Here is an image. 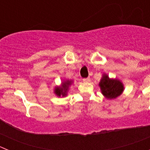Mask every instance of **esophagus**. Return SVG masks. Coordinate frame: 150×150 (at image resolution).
Instances as JSON below:
<instances>
[{"mask_svg": "<svg viewBox=\"0 0 150 150\" xmlns=\"http://www.w3.org/2000/svg\"><path fill=\"white\" fill-rule=\"evenodd\" d=\"M83 81L84 82V83H88V82H90V78L89 77L84 78V79H83Z\"/></svg>", "mask_w": 150, "mask_h": 150, "instance_id": "1", "label": "esophagus"}]
</instances>
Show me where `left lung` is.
Wrapping results in <instances>:
<instances>
[{
	"label": "left lung",
	"mask_w": 150,
	"mask_h": 150,
	"mask_svg": "<svg viewBox=\"0 0 150 150\" xmlns=\"http://www.w3.org/2000/svg\"><path fill=\"white\" fill-rule=\"evenodd\" d=\"M101 93L106 98L114 99L120 96L124 91V86L117 79H110L107 74H104L99 83Z\"/></svg>",
	"instance_id": "8db88e82"
}]
</instances>
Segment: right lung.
Masks as SVG:
<instances>
[{"label":"right lung","mask_w":150,"mask_h":150,"mask_svg":"<svg viewBox=\"0 0 150 150\" xmlns=\"http://www.w3.org/2000/svg\"><path fill=\"white\" fill-rule=\"evenodd\" d=\"M72 80H64L59 86L55 87L54 93L58 97H65L67 95L69 86L72 84Z\"/></svg>","instance_id":"1"}]
</instances>
